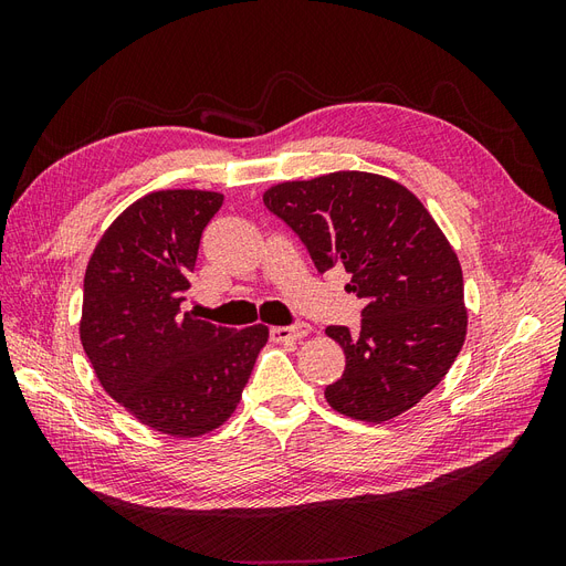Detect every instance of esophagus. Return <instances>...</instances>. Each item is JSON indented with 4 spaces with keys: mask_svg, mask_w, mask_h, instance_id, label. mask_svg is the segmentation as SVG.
Segmentation results:
<instances>
[{
    "mask_svg": "<svg viewBox=\"0 0 566 566\" xmlns=\"http://www.w3.org/2000/svg\"><path fill=\"white\" fill-rule=\"evenodd\" d=\"M312 333V325L306 321H297L293 325H279V328H271L273 342H287V339H304Z\"/></svg>",
    "mask_w": 566,
    "mask_h": 566,
    "instance_id": "34e87169",
    "label": "esophagus"
}]
</instances>
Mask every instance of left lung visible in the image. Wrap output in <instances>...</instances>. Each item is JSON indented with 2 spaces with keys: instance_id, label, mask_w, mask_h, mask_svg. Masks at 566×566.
Here are the masks:
<instances>
[{
  "instance_id": "left-lung-1",
  "label": "left lung",
  "mask_w": 566,
  "mask_h": 566,
  "mask_svg": "<svg viewBox=\"0 0 566 566\" xmlns=\"http://www.w3.org/2000/svg\"><path fill=\"white\" fill-rule=\"evenodd\" d=\"M264 205L293 229L318 273L342 266L352 276L347 293L364 300L358 331L325 328L347 358L325 401L364 422L416 406L449 373L468 331L458 256L424 205L370 172L279 184Z\"/></svg>"
}]
</instances>
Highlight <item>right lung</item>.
<instances>
[{
    "label": "right lung",
    "mask_w": 566,
    "mask_h": 566,
    "mask_svg": "<svg viewBox=\"0 0 566 566\" xmlns=\"http://www.w3.org/2000/svg\"><path fill=\"white\" fill-rule=\"evenodd\" d=\"M221 202L210 191L144 196L113 221L84 273V354L111 397L163 434L227 422L269 339L264 325L233 331L181 312Z\"/></svg>",
    "instance_id": "add662e5"
}]
</instances>
